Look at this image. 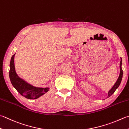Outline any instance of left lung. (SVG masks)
Returning a JSON list of instances; mask_svg holds the SVG:
<instances>
[{"instance_id": "8db88e82", "label": "left lung", "mask_w": 129, "mask_h": 129, "mask_svg": "<svg viewBox=\"0 0 129 129\" xmlns=\"http://www.w3.org/2000/svg\"><path fill=\"white\" fill-rule=\"evenodd\" d=\"M121 66H122V58H121V61H120V75L117 79V81L116 82V83L115 84V85L113 86V87L110 89V90L108 91V98L110 97V96H111L116 91V90L117 89L118 86H120V85L121 84V80H122V75H123V71L122 70V67H121Z\"/></svg>"}]
</instances>
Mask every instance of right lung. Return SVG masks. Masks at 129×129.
Here are the masks:
<instances>
[{
  "label": "right lung",
  "mask_w": 129,
  "mask_h": 129,
  "mask_svg": "<svg viewBox=\"0 0 129 129\" xmlns=\"http://www.w3.org/2000/svg\"><path fill=\"white\" fill-rule=\"evenodd\" d=\"M14 55H12L10 62L9 79L12 85L22 95L29 99H35L39 98L47 93L49 87H38L32 85L19 77L17 74L14 67Z\"/></svg>",
  "instance_id": "add662e5"
}]
</instances>
